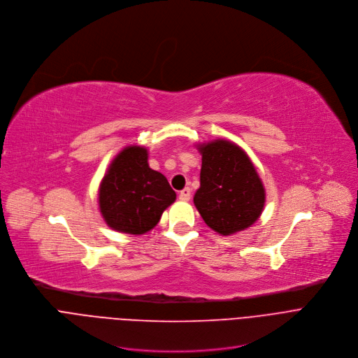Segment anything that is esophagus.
Masks as SVG:
<instances>
[{
	"mask_svg": "<svg viewBox=\"0 0 358 358\" xmlns=\"http://www.w3.org/2000/svg\"><path fill=\"white\" fill-rule=\"evenodd\" d=\"M190 193H192L190 187H185L183 190H180V193H179V199H180L182 201H189V199H190Z\"/></svg>",
	"mask_w": 358,
	"mask_h": 358,
	"instance_id": "34e87169",
	"label": "esophagus"
}]
</instances>
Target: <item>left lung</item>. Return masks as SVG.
<instances>
[{
    "mask_svg": "<svg viewBox=\"0 0 358 358\" xmlns=\"http://www.w3.org/2000/svg\"><path fill=\"white\" fill-rule=\"evenodd\" d=\"M200 187L193 201L204 223L222 236L252 226L265 204V189L248 158L236 144L214 139L199 145Z\"/></svg>",
    "mask_w": 358,
    "mask_h": 358,
    "instance_id": "8db88e82",
    "label": "left lung"
}]
</instances>
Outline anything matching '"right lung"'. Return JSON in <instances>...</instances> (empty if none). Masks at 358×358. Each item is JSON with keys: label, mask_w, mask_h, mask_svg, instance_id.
Here are the masks:
<instances>
[{"label": "right lung", "mask_w": 358, "mask_h": 358, "mask_svg": "<svg viewBox=\"0 0 358 358\" xmlns=\"http://www.w3.org/2000/svg\"><path fill=\"white\" fill-rule=\"evenodd\" d=\"M175 199L166 178L150 168L148 151L135 145L114 158L99 189L100 211L108 227L134 236L152 230Z\"/></svg>", "instance_id": "right-lung-1"}]
</instances>
